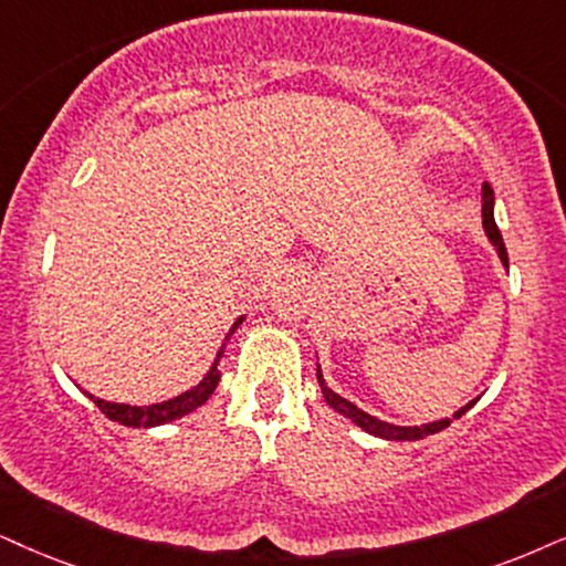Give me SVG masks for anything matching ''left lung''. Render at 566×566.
Returning <instances> with one entry per match:
<instances>
[{
  "mask_svg": "<svg viewBox=\"0 0 566 566\" xmlns=\"http://www.w3.org/2000/svg\"><path fill=\"white\" fill-rule=\"evenodd\" d=\"M493 203H496V198H493V188L489 182H483V200H481V217H483V230H485V238L491 240V245L496 248L499 253V261L504 263V269H510V255H506V248H504V240H502V232H499L496 227V219H493ZM318 360V357H316ZM316 376H318V386L321 391H324V399L326 405L336 410L339 415H345L347 420H353L357 428H363V431L370 433V436H378V439H386V441H418V439H426V436L431 433H439L443 431L447 426H452L457 418H462L464 412L470 410V407L475 405L468 402L464 407H460L452 418H441V420H433V423H420V426H395V423H386L381 418H374V415H368L366 410H360V407L349 402V399L339 397L332 386L326 384L324 378V370H321V363H316Z\"/></svg>",
  "mask_w": 566,
  "mask_h": 566,
  "instance_id": "obj_1",
  "label": "left lung"
}]
</instances>
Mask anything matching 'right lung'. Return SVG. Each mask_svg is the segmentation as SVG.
Masks as SVG:
<instances>
[{"label": "right lung", "instance_id": "1", "mask_svg": "<svg viewBox=\"0 0 566 566\" xmlns=\"http://www.w3.org/2000/svg\"><path fill=\"white\" fill-rule=\"evenodd\" d=\"M242 321H245V316H240L238 321H234L230 332H227L224 342H221L219 353L217 357H213L211 368L206 370V376L200 378V381L192 386V389L182 391V395L171 397L167 399V402H154V405H125V402H109V399H102V397H93L91 391L81 389L85 397L91 399L93 405L102 410L106 418L109 420H117V423H123L127 428H154V426H164V423H171V420L182 418V415H188L192 410H198L200 405L209 402V397L217 391L219 386V378H221V370H219V363L221 357H224V349H227V342L232 339V334L238 332ZM77 386V384H75Z\"/></svg>", "mask_w": 566, "mask_h": 566}]
</instances>
